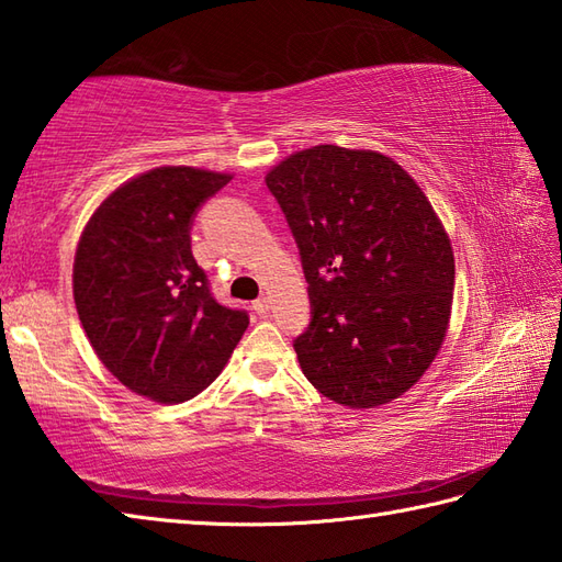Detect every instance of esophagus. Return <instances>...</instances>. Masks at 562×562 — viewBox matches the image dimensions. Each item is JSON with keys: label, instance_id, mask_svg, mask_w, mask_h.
Masks as SVG:
<instances>
[{"label": "esophagus", "instance_id": "1", "mask_svg": "<svg viewBox=\"0 0 562 562\" xmlns=\"http://www.w3.org/2000/svg\"><path fill=\"white\" fill-rule=\"evenodd\" d=\"M254 308L258 314H268L270 312V300L268 296H258V300L254 302Z\"/></svg>", "mask_w": 562, "mask_h": 562}]
</instances>
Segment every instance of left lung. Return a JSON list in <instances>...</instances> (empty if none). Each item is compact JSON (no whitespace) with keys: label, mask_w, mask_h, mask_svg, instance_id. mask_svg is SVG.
Returning a JSON list of instances; mask_svg holds the SVG:
<instances>
[{"label":"left lung","mask_w":562,"mask_h":562,"mask_svg":"<svg viewBox=\"0 0 562 562\" xmlns=\"http://www.w3.org/2000/svg\"><path fill=\"white\" fill-rule=\"evenodd\" d=\"M266 183L308 284L304 376L350 408L398 398L441 348L453 296L449 236L420 186L384 154L336 145L292 154Z\"/></svg>","instance_id":"obj_1"}]
</instances>
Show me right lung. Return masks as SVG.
<instances>
[{"instance_id": "right-lung-1", "label": "right lung", "mask_w": 562, "mask_h": 562, "mask_svg": "<svg viewBox=\"0 0 562 562\" xmlns=\"http://www.w3.org/2000/svg\"><path fill=\"white\" fill-rule=\"evenodd\" d=\"M229 181V173L161 166L105 198L81 234L79 321L99 360L139 396H198L248 328L246 308L214 300L190 248L198 210Z\"/></svg>"}]
</instances>
